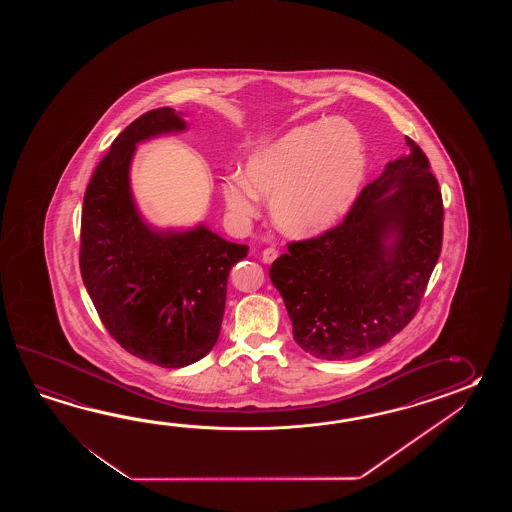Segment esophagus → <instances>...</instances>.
Here are the masks:
<instances>
[{
  "label": "esophagus",
  "instance_id": "obj_1",
  "mask_svg": "<svg viewBox=\"0 0 512 512\" xmlns=\"http://www.w3.org/2000/svg\"><path fill=\"white\" fill-rule=\"evenodd\" d=\"M276 258H278V251L272 249V247L261 252V260H263V263H272Z\"/></svg>",
  "mask_w": 512,
  "mask_h": 512
}]
</instances>
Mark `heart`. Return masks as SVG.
Here are the masks:
<instances>
[{
    "label": "heart",
    "instance_id": "obj_1",
    "mask_svg": "<svg viewBox=\"0 0 512 512\" xmlns=\"http://www.w3.org/2000/svg\"><path fill=\"white\" fill-rule=\"evenodd\" d=\"M366 168L359 131L346 120H315L254 150L245 175L236 172L223 183V197L238 219L254 218L261 197H267L280 230L293 238H313L348 216Z\"/></svg>",
    "mask_w": 512,
    "mask_h": 512
}]
</instances>
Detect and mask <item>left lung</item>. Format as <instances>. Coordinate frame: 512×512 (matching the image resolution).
<instances>
[{"label":"left lung","instance_id":"obj_1","mask_svg":"<svg viewBox=\"0 0 512 512\" xmlns=\"http://www.w3.org/2000/svg\"><path fill=\"white\" fill-rule=\"evenodd\" d=\"M406 146L340 225L272 261L294 340L316 359L381 348L419 309L441 254L443 197L425 152L410 137Z\"/></svg>","mask_w":512,"mask_h":512}]
</instances>
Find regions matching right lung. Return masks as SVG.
I'll return each mask as SVG.
<instances>
[{
  "instance_id": "1",
  "label": "right lung",
  "mask_w": 512,
  "mask_h": 512,
  "mask_svg": "<svg viewBox=\"0 0 512 512\" xmlns=\"http://www.w3.org/2000/svg\"><path fill=\"white\" fill-rule=\"evenodd\" d=\"M172 108L152 109L113 141L86 188L80 272L109 335L161 368L203 359L218 342L230 269L249 252L205 225L152 229L131 194L135 146L185 131Z\"/></svg>"
}]
</instances>
